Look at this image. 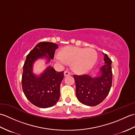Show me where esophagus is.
Segmentation results:
<instances>
[{
	"instance_id": "1",
	"label": "esophagus",
	"mask_w": 135,
	"mask_h": 135,
	"mask_svg": "<svg viewBox=\"0 0 135 135\" xmlns=\"http://www.w3.org/2000/svg\"><path fill=\"white\" fill-rule=\"evenodd\" d=\"M64 76H67L70 75L71 73L68 72V71H65L64 73Z\"/></svg>"
}]
</instances>
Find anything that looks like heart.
<instances>
[{
  "label": "heart",
  "instance_id": "1",
  "mask_svg": "<svg viewBox=\"0 0 135 135\" xmlns=\"http://www.w3.org/2000/svg\"><path fill=\"white\" fill-rule=\"evenodd\" d=\"M55 59L61 65H65L67 62L72 63V68L75 72L84 74L95 64L97 54L96 50L91 48L67 46L62 49L60 54H56Z\"/></svg>",
  "mask_w": 135,
  "mask_h": 135
}]
</instances>
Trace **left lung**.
<instances>
[{"instance_id": "8db88e82", "label": "left lung", "mask_w": 135, "mask_h": 135, "mask_svg": "<svg viewBox=\"0 0 135 135\" xmlns=\"http://www.w3.org/2000/svg\"><path fill=\"white\" fill-rule=\"evenodd\" d=\"M104 54V65L95 77L89 75H74L76 85V96L82 104L95 106L107 96L113 79L112 61L107 54Z\"/></svg>"}]
</instances>
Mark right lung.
<instances>
[{
	"label": "right lung",
	"instance_id": "1",
	"mask_svg": "<svg viewBox=\"0 0 135 135\" xmlns=\"http://www.w3.org/2000/svg\"><path fill=\"white\" fill-rule=\"evenodd\" d=\"M57 48L58 45L54 43L40 42L27 56L22 75V90L27 99L36 107H52L59 100L64 71L57 72L49 65L39 75L33 72V64L36 60L44 59L46 64H48L53 59Z\"/></svg>",
	"mask_w": 135,
	"mask_h": 135
}]
</instances>
